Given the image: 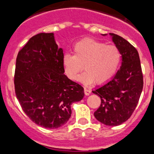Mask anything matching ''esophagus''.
<instances>
[{"label": "esophagus", "instance_id": "esophagus-1", "mask_svg": "<svg viewBox=\"0 0 154 154\" xmlns=\"http://www.w3.org/2000/svg\"><path fill=\"white\" fill-rule=\"evenodd\" d=\"M91 91L90 90H88V88H84V93H85V94L86 96H88L90 95Z\"/></svg>", "mask_w": 154, "mask_h": 154}]
</instances>
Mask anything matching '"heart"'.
Instances as JSON below:
<instances>
[{
	"label": "heart",
	"instance_id": "heart-1",
	"mask_svg": "<svg viewBox=\"0 0 154 154\" xmlns=\"http://www.w3.org/2000/svg\"><path fill=\"white\" fill-rule=\"evenodd\" d=\"M121 60L119 49L92 38H85L74 46V55L64 54V72L70 80H76L83 69L80 81L85 85L105 83L117 72Z\"/></svg>",
	"mask_w": 154,
	"mask_h": 154
}]
</instances>
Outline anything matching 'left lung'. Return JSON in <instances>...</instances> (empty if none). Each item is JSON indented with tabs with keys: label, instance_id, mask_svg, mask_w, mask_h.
Wrapping results in <instances>:
<instances>
[{
	"label": "left lung",
	"instance_id": "1",
	"mask_svg": "<svg viewBox=\"0 0 154 154\" xmlns=\"http://www.w3.org/2000/svg\"><path fill=\"white\" fill-rule=\"evenodd\" d=\"M109 35L121 52V66L110 80L92 92L102 100L95 118L103 124L116 126L127 121L134 112L143 91V77L137 50L123 37Z\"/></svg>",
	"mask_w": 154,
	"mask_h": 154
}]
</instances>
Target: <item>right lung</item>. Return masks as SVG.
Returning a JSON list of instances; mask_svg holds the SVG:
<instances>
[{"label":"right lung","mask_w":154,"mask_h":154,"mask_svg":"<svg viewBox=\"0 0 154 154\" xmlns=\"http://www.w3.org/2000/svg\"><path fill=\"white\" fill-rule=\"evenodd\" d=\"M63 56L54 33H41L30 38L17 57V98L30 119L47 129L66 124L72 104L85 96L83 88L64 74Z\"/></svg>","instance_id":"add662e5"}]
</instances>
